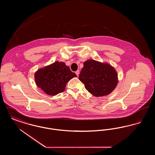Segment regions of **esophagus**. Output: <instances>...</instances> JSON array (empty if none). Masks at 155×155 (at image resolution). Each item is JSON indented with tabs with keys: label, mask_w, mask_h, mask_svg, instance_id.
I'll return each mask as SVG.
<instances>
[{
	"label": "esophagus",
	"mask_w": 155,
	"mask_h": 155,
	"mask_svg": "<svg viewBox=\"0 0 155 155\" xmlns=\"http://www.w3.org/2000/svg\"><path fill=\"white\" fill-rule=\"evenodd\" d=\"M79 73H80V71H79V70H77V71H75V74H76V75H77V76H78Z\"/></svg>",
	"instance_id": "esophagus-1"
}]
</instances>
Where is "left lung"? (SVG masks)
<instances>
[{
  "instance_id": "left-lung-1",
  "label": "left lung",
  "mask_w": 155,
  "mask_h": 155,
  "mask_svg": "<svg viewBox=\"0 0 155 155\" xmlns=\"http://www.w3.org/2000/svg\"><path fill=\"white\" fill-rule=\"evenodd\" d=\"M79 80L94 96H106L116 88L118 75L115 68L107 63L88 60L79 75Z\"/></svg>"
}]
</instances>
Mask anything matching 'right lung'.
<instances>
[{"mask_svg": "<svg viewBox=\"0 0 155 155\" xmlns=\"http://www.w3.org/2000/svg\"><path fill=\"white\" fill-rule=\"evenodd\" d=\"M76 77L64 62L55 61L38 70L35 73V81L45 94L54 96L63 92L67 83Z\"/></svg>", "mask_w": 155, "mask_h": 155, "instance_id": "add662e5", "label": "right lung"}]
</instances>
